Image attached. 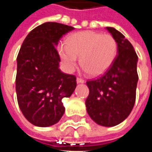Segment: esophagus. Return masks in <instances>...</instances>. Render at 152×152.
Instances as JSON below:
<instances>
[{
  "mask_svg": "<svg viewBox=\"0 0 152 152\" xmlns=\"http://www.w3.org/2000/svg\"><path fill=\"white\" fill-rule=\"evenodd\" d=\"M76 83L77 84H83V83H85V80L81 79V78H76Z\"/></svg>",
  "mask_w": 152,
  "mask_h": 152,
  "instance_id": "esophagus-1",
  "label": "esophagus"
}]
</instances>
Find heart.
<instances>
[{
	"label": "heart",
	"instance_id": "b5f03b06",
	"mask_svg": "<svg viewBox=\"0 0 152 152\" xmlns=\"http://www.w3.org/2000/svg\"><path fill=\"white\" fill-rule=\"evenodd\" d=\"M58 53L65 69L72 72L78 58L91 76H99L108 69L116 58L117 42L112 35L83 31L70 36L66 45L58 46Z\"/></svg>",
	"mask_w": 152,
	"mask_h": 152
}]
</instances>
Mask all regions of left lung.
<instances>
[{
  "label": "left lung",
  "mask_w": 152,
  "mask_h": 152,
  "mask_svg": "<svg viewBox=\"0 0 152 152\" xmlns=\"http://www.w3.org/2000/svg\"><path fill=\"white\" fill-rule=\"evenodd\" d=\"M106 29L117 42V54L102 76L86 82L89 94L86 106L96 124L112 127L123 122L134 107L138 80V58L124 35L114 28L107 27Z\"/></svg>",
  "instance_id": "8db88e82"
}]
</instances>
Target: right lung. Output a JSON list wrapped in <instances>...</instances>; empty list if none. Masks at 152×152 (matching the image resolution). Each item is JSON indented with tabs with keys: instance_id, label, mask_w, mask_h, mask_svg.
I'll return each instance as SVG.
<instances>
[{
	"instance_id": "1",
	"label": "right lung",
	"mask_w": 152,
	"mask_h": 152,
	"mask_svg": "<svg viewBox=\"0 0 152 152\" xmlns=\"http://www.w3.org/2000/svg\"><path fill=\"white\" fill-rule=\"evenodd\" d=\"M74 28L47 22L31 31L17 57L15 89L19 108L30 123L49 127L58 123L65 112L63 99L76 87V76L59 69L56 46L60 38Z\"/></svg>"
}]
</instances>
